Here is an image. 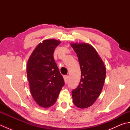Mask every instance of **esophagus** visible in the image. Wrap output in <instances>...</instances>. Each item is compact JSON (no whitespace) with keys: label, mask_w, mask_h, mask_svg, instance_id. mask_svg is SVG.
<instances>
[{"label":"esophagus","mask_w":130,"mask_h":130,"mask_svg":"<svg viewBox=\"0 0 130 130\" xmlns=\"http://www.w3.org/2000/svg\"><path fill=\"white\" fill-rule=\"evenodd\" d=\"M63 79H64V81H65V83L67 84L68 82V80H69V76L67 75H65L63 76Z\"/></svg>","instance_id":"esophagus-1"}]
</instances>
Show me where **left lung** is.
<instances>
[{
  "mask_svg": "<svg viewBox=\"0 0 130 130\" xmlns=\"http://www.w3.org/2000/svg\"><path fill=\"white\" fill-rule=\"evenodd\" d=\"M78 56L81 79L73 90L74 104L79 108L92 106L103 89L106 70L103 60L93 47L87 43H71Z\"/></svg>",
  "mask_w": 130,
  "mask_h": 130,
  "instance_id": "1",
  "label": "left lung"
}]
</instances>
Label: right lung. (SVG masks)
<instances>
[{
    "instance_id": "1",
    "label": "right lung",
    "mask_w": 130,
    "mask_h": 130,
    "mask_svg": "<svg viewBox=\"0 0 130 130\" xmlns=\"http://www.w3.org/2000/svg\"><path fill=\"white\" fill-rule=\"evenodd\" d=\"M60 41L48 39L40 42L32 52L27 65V75L33 98L38 105L49 108L55 104L64 85L54 59Z\"/></svg>"
}]
</instances>
